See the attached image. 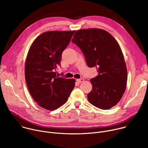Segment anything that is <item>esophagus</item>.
Instances as JSON below:
<instances>
[{"label": "esophagus", "instance_id": "34e87169", "mask_svg": "<svg viewBox=\"0 0 148 148\" xmlns=\"http://www.w3.org/2000/svg\"><path fill=\"white\" fill-rule=\"evenodd\" d=\"M77 81L78 82H82L84 81V79L83 78H79V79H77Z\"/></svg>", "mask_w": 148, "mask_h": 148}]
</instances>
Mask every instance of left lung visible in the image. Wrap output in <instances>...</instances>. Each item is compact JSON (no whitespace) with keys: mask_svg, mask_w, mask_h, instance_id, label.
Segmentation results:
<instances>
[{"mask_svg":"<svg viewBox=\"0 0 148 148\" xmlns=\"http://www.w3.org/2000/svg\"><path fill=\"white\" fill-rule=\"evenodd\" d=\"M72 42L78 46L89 67L98 75L90 79L92 89L87 95L94 106L108 110L122 98L126 86L127 69L121 47L108 32L99 29L77 30Z\"/></svg>","mask_w":148,"mask_h":148,"instance_id":"obj_1","label":"left lung"}]
</instances>
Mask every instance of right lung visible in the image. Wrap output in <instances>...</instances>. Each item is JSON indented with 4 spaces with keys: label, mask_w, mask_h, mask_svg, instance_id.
<instances>
[{
    "label": "right lung",
    "mask_w": 148,
    "mask_h": 148,
    "mask_svg": "<svg viewBox=\"0 0 148 148\" xmlns=\"http://www.w3.org/2000/svg\"><path fill=\"white\" fill-rule=\"evenodd\" d=\"M74 31H50L33 42L25 64L29 91L40 107L53 111L64 104L75 86L74 79L59 77L54 70L60 66L62 51L70 43Z\"/></svg>",
    "instance_id": "right-lung-1"
}]
</instances>
